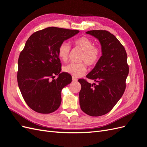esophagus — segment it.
<instances>
[{
    "label": "esophagus",
    "instance_id": "34e87169",
    "mask_svg": "<svg viewBox=\"0 0 147 147\" xmlns=\"http://www.w3.org/2000/svg\"><path fill=\"white\" fill-rule=\"evenodd\" d=\"M72 81L74 82H77L78 81V80H77V78H75V77H72Z\"/></svg>",
    "mask_w": 147,
    "mask_h": 147
}]
</instances>
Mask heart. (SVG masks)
I'll list each match as a JSON object with an SVG mask.
<instances>
[{"label":"heart","instance_id":"obj_1","mask_svg":"<svg viewBox=\"0 0 147 147\" xmlns=\"http://www.w3.org/2000/svg\"><path fill=\"white\" fill-rule=\"evenodd\" d=\"M74 45L83 51L81 61L84 62L90 67L94 66L100 60L102 56V50L99 46L94 45L90 38L82 36L74 40ZM70 51V46L66 42L62 43L58 48V56L64 62L68 60ZM64 72L70 74L74 77H80L86 73V67L84 63H70L63 67Z\"/></svg>","mask_w":147,"mask_h":147}]
</instances>
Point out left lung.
<instances>
[{
	"label": "left lung",
	"instance_id": "obj_1",
	"mask_svg": "<svg viewBox=\"0 0 147 147\" xmlns=\"http://www.w3.org/2000/svg\"><path fill=\"white\" fill-rule=\"evenodd\" d=\"M94 37L101 45L102 56L86 77L96 83L79 79L80 108L92 117L109 112L122 97L129 74L125 49L114 35L107 30H92L86 32Z\"/></svg>",
	"mask_w": 147,
	"mask_h": 147
}]
</instances>
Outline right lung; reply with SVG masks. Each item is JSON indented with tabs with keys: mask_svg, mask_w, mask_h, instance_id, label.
I'll list each match as a JSON object with an SVG mask.
<instances>
[{
	"mask_svg": "<svg viewBox=\"0 0 147 147\" xmlns=\"http://www.w3.org/2000/svg\"><path fill=\"white\" fill-rule=\"evenodd\" d=\"M80 32L56 27L37 31L29 37L18 59V84L26 104L35 112L50 113L59 107L61 91L72 76L61 72L58 48ZM58 75L56 79H52Z\"/></svg>",
	"mask_w": 147,
	"mask_h": 147,
	"instance_id": "obj_1",
	"label": "right lung"
}]
</instances>
